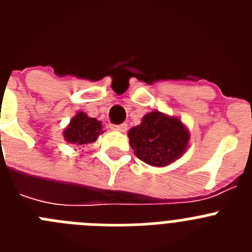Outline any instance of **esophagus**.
<instances>
[{
    "label": "esophagus",
    "instance_id": "1",
    "mask_svg": "<svg viewBox=\"0 0 252 252\" xmlns=\"http://www.w3.org/2000/svg\"><path fill=\"white\" fill-rule=\"evenodd\" d=\"M111 130L117 131V132H126V131H127V125L126 124L111 125Z\"/></svg>",
    "mask_w": 252,
    "mask_h": 252
}]
</instances>
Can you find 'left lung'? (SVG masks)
<instances>
[{"label": "left lung", "instance_id": "8db88e82", "mask_svg": "<svg viewBox=\"0 0 252 252\" xmlns=\"http://www.w3.org/2000/svg\"><path fill=\"white\" fill-rule=\"evenodd\" d=\"M133 154L151 166H168L183 157L190 133L178 117L160 111L146 113L139 126L127 133Z\"/></svg>", "mask_w": 252, "mask_h": 252}]
</instances>
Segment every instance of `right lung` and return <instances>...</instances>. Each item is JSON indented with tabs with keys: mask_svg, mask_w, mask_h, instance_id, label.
<instances>
[{
	"mask_svg": "<svg viewBox=\"0 0 252 252\" xmlns=\"http://www.w3.org/2000/svg\"><path fill=\"white\" fill-rule=\"evenodd\" d=\"M101 133H103L101 121L87 116L83 111H79L63 131V136L68 144L84 146L97 141Z\"/></svg>",
	"mask_w": 252,
	"mask_h": 252,
	"instance_id": "1",
	"label": "right lung"
}]
</instances>
